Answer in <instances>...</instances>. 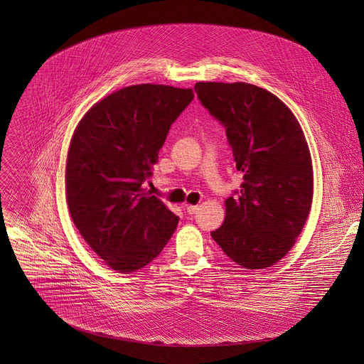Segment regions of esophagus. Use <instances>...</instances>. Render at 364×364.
Wrapping results in <instances>:
<instances>
[{"label": "esophagus", "mask_w": 364, "mask_h": 364, "mask_svg": "<svg viewBox=\"0 0 364 364\" xmlns=\"http://www.w3.org/2000/svg\"><path fill=\"white\" fill-rule=\"evenodd\" d=\"M184 209H186V213H187V214L192 215V214H196V213H198L199 206H198V205H186V206H184Z\"/></svg>", "instance_id": "obj_1"}]
</instances>
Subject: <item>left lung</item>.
Instances as JSON below:
<instances>
[{
  "instance_id": "obj_1",
  "label": "left lung",
  "mask_w": 364,
  "mask_h": 364,
  "mask_svg": "<svg viewBox=\"0 0 364 364\" xmlns=\"http://www.w3.org/2000/svg\"><path fill=\"white\" fill-rule=\"evenodd\" d=\"M202 105L225 127L243 183L225 199L213 239L243 269L272 267L301 235L313 202L309 143L277 95L247 82H198Z\"/></svg>"
}]
</instances>
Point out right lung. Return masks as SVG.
Returning a JSON list of instances; mask_svg holds the SVG:
<instances>
[{
    "label": "right lung",
    "instance_id": "obj_1",
    "mask_svg": "<svg viewBox=\"0 0 364 364\" xmlns=\"http://www.w3.org/2000/svg\"><path fill=\"white\" fill-rule=\"evenodd\" d=\"M193 97L192 88L129 85L92 105L73 131L65 171L69 214L114 272L143 269L176 232L178 217L143 184Z\"/></svg>",
    "mask_w": 364,
    "mask_h": 364
}]
</instances>
